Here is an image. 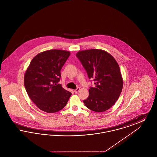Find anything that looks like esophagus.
<instances>
[{"label":"esophagus","instance_id":"1","mask_svg":"<svg viewBox=\"0 0 157 157\" xmlns=\"http://www.w3.org/2000/svg\"><path fill=\"white\" fill-rule=\"evenodd\" d=\"M79 90H80L79 88H77L76 90H74V92H75V93H78L79 91Z\"/></svg>","mask_w":157,"mask_h":157}]
</instances>
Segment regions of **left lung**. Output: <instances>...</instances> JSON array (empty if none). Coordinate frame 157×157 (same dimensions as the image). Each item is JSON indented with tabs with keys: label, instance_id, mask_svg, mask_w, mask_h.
<instances>
[{
	"label": "left lung",
	"instance_id": "left-lung-1",
	"mask_svg": "<svg viewBox=\"0 0 157 157\" xmlns=\"http://www.w3.org/2000/svg\"><path fill=\"white\" fill-rule=\"evenodd\" d=\"M76 56L95 84L90 87L84 104L95 112L109 109L118 100L123 87L118 63L111 55L97 49L79 51Z\"/></svg>",
	"mask_w": 157,
	"mask_h": 157
}]
</instances>
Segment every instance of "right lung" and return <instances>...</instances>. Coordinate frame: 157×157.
I'll return each mask as SVG.
<instances>
[{
  "label": "right lung",
  "instance_id": "1",
  "mask_svg": "<svg viewBox=\"0 0 157 157\" xmlns=\"http://www.w3.org/2000/svg\"><path fill=\"white\" fill-rule=\"evenodd\" d=\"M70 52L52 49L40 53L32 60L24 76V85L32 102L42 111L58 112L67 104L72 94L58 84L60 70Z\"/></svg>",
  "mask_w": 157,
  "mask_h": 157
}]
</instances>
